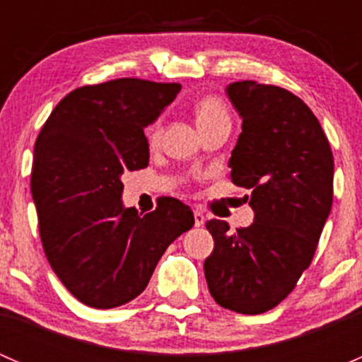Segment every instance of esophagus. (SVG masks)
<instances>
[{
	"instance_id": "esophagus-1",
	"label": "esophagus",
	"mask_w": 362,
	"mask_h": 362,
	"mask_svg": "<svg viewBox=\"0 0 362 362\" xmlns=\"http://www.w3.org/2000/svg\"><path fill=\"white\" fill-rule=\"evenodd\" d=\"M204 224V215L202 210H194V226L199 228V226Z\"/></svg>"
}]
</instances>
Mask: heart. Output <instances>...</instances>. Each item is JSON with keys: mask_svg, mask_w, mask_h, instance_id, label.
<instances>
[{"mask_svg": "<svg viewBox=\"0 0 362 362\" xmlns=\"http://www.w3.org/2000/svg\"><path fill=\"white\" fill-rule=\"evenodd\" d=\"M196 113V122H198L199 131L206 129V127L217 126V124H229L231 126V113H229L228 105L224 103V100L218 96H204L202 100H198L194 107ZM160 136V122L156 120L148 126L147 129V138L151 144H158Z\"/></svg>", "mask_w": 362, "mask_h": 362, "instance_id": "obj_1", "label": "heart"}]
</instances>
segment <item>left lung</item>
I'll list each match as a JSON object with an SVG mask.
<instances>
[{
    "label": "left lung",
    "instance_id": "1",
    "mask_svg": "<svg viewBox=\"0 0 362 362\" xmlns=\"http://www.w3.org/2000/svg\"><path fill=\"white\" fill-rule=\"evenodd\" d=\"M228 96L242 117L231 182L249 189V228L211 218L214 252L204 259L211 298L257 315L275 308L312 262L333 204V152L313 112L276 86L235 82Z\"/></svg>",
    "mask_w": 362,
    "mask_h": 362
}]
</instances>
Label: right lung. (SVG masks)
Returning <instances> with one entry per match:
<instances>
[{
    "mask_svg": "<svg viewBox=\"0 0 362 362\" xmlns=\"http://www.w3.org/2000/svg\"><path fill=\"white\" fill-rule=\"evenodd\" d=\"M180 83L117 78L71 90L35 144L31 194L43 250L83 305L115 308L141 294L173 240L194 226L192 210L159 198L154 211L124 208V171L147 168L144 129Z\"/></svg>",
    "mask_w": 362,
    "mask_h": 362,
    "instance_id": "right-lung-1",
    "label": "right lung"
}]
</instances>
